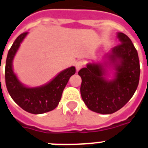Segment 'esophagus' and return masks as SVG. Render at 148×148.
<instances>
[{"instance_id": "obj_1", "label": "esophagus", "mask_w": 148, "mask_h": 148, "mask_svg": "<svg viewBox=\"0 0 148 148\" xmlns=\"http://www.w3.org/2000/svg\"><path fill=\"white\" fill-rule=\"evenodd\" d=\"M84 66V62L82 61V60H78V61L76 62V64H75V67H76L77 71H79V70L82 68Z\"/></svg>"}]
</instances>
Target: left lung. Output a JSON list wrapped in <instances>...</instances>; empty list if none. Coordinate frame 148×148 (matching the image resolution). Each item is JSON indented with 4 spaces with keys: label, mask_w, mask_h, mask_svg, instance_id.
<instances>
[{
    "label": "left lung",
    "mask_w": 148,
    "mask_h": 148,
    "mask_svg": "<svg viewBox=\"0 0 148 148\" xmlns=\"http://www.w3.org/2000/svg\"><path fill=\"white\" fill-rule=\"evenodd\" d=\"M121 43L112 48L109 55L113 65L115 78H105L104 66L99 64H88L79 71L82 77L81 95L90 110L112 114L123 107L136 92L140 80V61L137 49L127 35L117 34Z\"/></svg>",
    "instance_id": "left-lung-1"
}]
</instances>
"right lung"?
<instances>
[{"instance_id": "right-lung-1", "label": "right lung", "mask_w": 148, "mask_h": 148, "mask_svg": "<svg viewBox=\"0 0 148 148\" xmlns=\"http://www.w3.org/2000/svg\"><path fill=\"white\" fill-rule=\"evenodd\" d=\"M28 32L17 37L9 49L5 65V83L8 93L21 109L32 114H42L53 110L59 104L62 93L70 77L75 74V67L71 66L60 72L51 82L38 88H27L17 78L13 71L12 61L20 43ZM1 80V79H0Z\"/></svg>"}]
</instances>
